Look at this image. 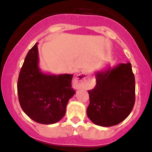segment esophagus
<instances>
[{
    "instance_id": "obj_1",
    "label": "esophagus",
    "mask_w": 152,
    "mask_h": 152,
    "mask_svg": "<svg viewBox=\"0 0 152 152\" xmlns=\"http://www.w3.org/2000/svg\"><path fill=\"white\" fill-rule=\"evenodd\" d=\"M92 82L93 80L90 73L86 71H83L73 79V85L75 89L88 88L92 85Z\"/></svg>"
}]
</instances>
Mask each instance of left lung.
I'll return each instance as SVG.
<instances>
[{
    "instance_id": "left-lung-1",
    "label": "left lung",
    "mask_w": 152,
    "mask_h": 152,
    "mask_svg": "<svg viewBox=\"0 0 152 152\" xmlns=\"http://www.w3.org/2000/svg\"><path fill=\"white\" fill-rule=\"evenodd\" d=\"M96 84L88 91V117L97 126H116L128 117L135 102V79L130 62L96 73Z\"/></svg>"
}]
</instances>
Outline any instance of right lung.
<instances>
[{
    "mask_svg": "<svg viewBox=\"0 0 152 152\" xmlns=\"http://www.w3.org/2000/svg\"><path fill=\"white\" fill-rule=\"evenodd\" d=\"M39 61L36 43L28 52L19 73V102L32 120L41 124H53L64 117L69 99L76 92L71 85L73 75L42 73Z\"/></svg>",
    "mask_w": 152,
    "mask_h": 152,
    "instance_id": "add662e5",
    "label": "right lung"
}]
</instances>
